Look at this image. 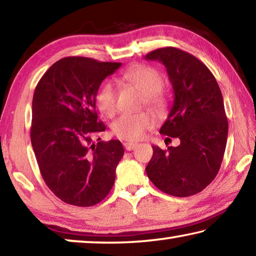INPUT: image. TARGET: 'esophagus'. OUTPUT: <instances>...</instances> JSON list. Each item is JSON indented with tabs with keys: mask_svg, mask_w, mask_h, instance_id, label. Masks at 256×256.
Wrapping results in <instances>:
<instances>
[{
	"mask_svg": "<svg viewBox=\"0 0 256 256\" xmlns=\"http://www.w3.org/2000/svg\"><path fill=\"white\" fill-rule=\"evenodd\" d=\"M136 146H138V144H134V142H125V144H124V148H125V150L131 151V150H133L134 148H136Z\"/></svg>",
	"mask_w": 256,
	"mask_h": 256,
	"instance_id": "esophagus-1",
	"label": "esophagus"
}]
</instances>
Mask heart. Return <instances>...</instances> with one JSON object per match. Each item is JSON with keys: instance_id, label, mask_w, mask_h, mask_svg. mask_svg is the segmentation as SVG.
<instances>
[{"instance_id": "b5f03b06", "label": "heart", "mask_w": 256, "mask_h": 256, "mask_svg": "<svg viewBox=\"0 0 256 256\" xmlns=\"http://www.w3.org/2000/svg\"><path fill=\"white\" fill-rule=\"evenodd\" d=\"M122 79L133 84L144 94L146 106L156 112H162L167 107V98L162 92V76L157 68L146 64H138L128 68L122 74ZM118 92L114 84L104 82L96 94V102L99 110L107 116H112L118 110L116 105ZM154 118L148 112L136 114H123L112 123V133L126 141H138L144 133L154 126Z\"/></svg>"}]
</instances>
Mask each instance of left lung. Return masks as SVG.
Masks as SVG:
<instances>
[{
  "mask_svg": "<svg viewBox=\"0 0 256 256\" xmlns=\"http://www.w3.org/2000/svg\"><path fill=\"white\" fill-rule=\"evenodd\" d=\"M146 58L166 66L174 89V102L159 132L180 140L178 146L164 150L152 146L146 175L170 196H194L214 180L224 159L228 120L222 92L209 68L188 52L164 47Z\"/></svg>",
  "mask_w": 256,
  "mask_h": 256,
  "instance_id": "8db88e82",
  "label": "left lung"
}]
</instances>
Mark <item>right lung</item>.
<instances>
[{
    "label": "right lung",
    "mask_w": 256,
    "mask_h": 256,
    "mask_svg": "<svg viewBox=\"0 0 256 256\" xmlns=\"http://www.w3.org/2000/svg\"><path fill=\"white\" fill-rule=\"evenodd\" d=\"M120 66L68 56L54 63L34 89L32 149L42 180L68 204H97L114 185L123 146L100 138L94 142V136L106 130L97 120L99 86Z\"/></svg>",
    "instance_id": "1"
}]
</instances>
